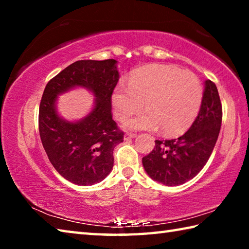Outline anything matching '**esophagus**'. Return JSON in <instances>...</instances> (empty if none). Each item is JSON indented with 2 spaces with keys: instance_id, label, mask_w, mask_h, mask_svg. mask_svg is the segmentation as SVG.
I'll return each instance as SVG.
<instances>
[{
  "instance_id": "34e87169",
  "label": "esophagus",
  "mask_w": 249,
  "mask_h": 249,
  "mask_svg": "<svg viewBox=\"0 0 249 249\" xmlns=\"http://www.w3.org/2000/svg\"><path fill=\"white\" fill-rule=\"evenodd\" d=\"M134 137H136V134H134V133H126V134L124 135V140H125V141L132 140V138H134Z\"/></svg>"
}]
</instances>
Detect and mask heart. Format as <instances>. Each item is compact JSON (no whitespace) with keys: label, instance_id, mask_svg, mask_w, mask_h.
<instances>
[{"label":"heart","instance_id":"heart-1","mask_svg":"<svg viewBox=\"0 0 249 249\" xmlns=\"http://www.w3.org/2000/svg\"><path fill=\"white\" fill-rule=\"evenodd\" d=\"M203 87L196 74L165 65H148L135 70L127 86L120 83L111 96L114 114L124 120L145 102L147 109L124 122V128L156 130L169 136L190 127L200 112Z\"/></svg>","mask_w":249,"mask_h":249}]
</instances>
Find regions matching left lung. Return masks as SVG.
I'll use <instances>...</instances> for the list:
<instances>
[{
	"label": "left lung",
	"instance_id": "1",
	"mask_svg": "<svg viewBox=\"0 0 249 249\" xmlns=\"http://www.w3.org/2000/svg\"><path fill=\"white\" fill-rule=\"evenodd\" d=\"M222 124V104L215 83L206 80L199 114L191 127L175 140L155 141L142 166L151 179L179 185L199 174L216 144Z\"/></svg>",
	"mask_w": 249,
	"mask_h": 249
}]
</instances>
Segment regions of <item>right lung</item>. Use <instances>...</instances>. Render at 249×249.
Listing matches in <instances>:
<instances>
[{"label": "right lung", "mask_w": 249, "mask_h": 249, "mask_svg": "<svg viewBox=\"0 0 249 249\" xmlns=\"http://www.w3.org/2000/svg\"><path fill=\"white\" fill-rule=\"evenodd\" d=\"M117 61L79 60L67 67L46 86L39 105V135L54 169L78 185L105 179L113 168L115 146L124 133L112 119L111 96L120 79ZM86 87L96 100L83 119L66 121L56 112V98L74 87Z\"/></svg>", "instance_id": "1"}]
</instances>
